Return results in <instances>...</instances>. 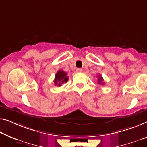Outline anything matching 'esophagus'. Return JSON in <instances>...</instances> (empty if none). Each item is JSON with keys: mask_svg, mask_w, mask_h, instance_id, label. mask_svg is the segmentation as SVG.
<instances>
[{"mask_svg": "<svg viewBox=\"0 0 147 147\" xmlns=\"http://www.w3.org/2000/svg\"><path fill=\"white\" fill-rule=\"evenodd\" d=\"M76 71L77 72H80H80H82L83 71V69H81V68H77L76 69Z\"/></svg>", "mask_w": 147, "mask_h": 147, "instance_id": "esophagus-1", "label": "esophagus"}]
</instances>
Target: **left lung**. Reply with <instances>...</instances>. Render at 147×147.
Listing matches in <instances>:
<instances>
[{
    "mask_svg": "<svg viewBox=\"0 0 147 147\" xmlns=\"http://www.w3.org/2000/svg\"><path fill=\"white\" fill-rule=\"evenodd\" d=\"M97 78H98V84H102V85L105 84V82L103 81V78H102V76H101L100 75H98V76H97Z\"/></svg>",
    "mask_w": 147,
    "mask_h": 147,
    "instance_id": "1",
    "label": "left lung"
}]
</instances>
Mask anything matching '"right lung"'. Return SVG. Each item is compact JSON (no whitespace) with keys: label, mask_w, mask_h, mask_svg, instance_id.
<instances>
[{"label":"right lung","mask_w":147,"mask_h":147,"mask_svg":"<svg viewBox=\"0 0 147 147\" xmlns=\"http://www.w3.org/2000/svg\"><path fill=\"white\" fill-rule=\"evenodd\" d=\"M68 81V77L67 76V73L63 70L58 71L55 75V85H58V87L61 86L62 83H66Z\"/></svg>","instance_id":"obj_1"}]
</instances>
